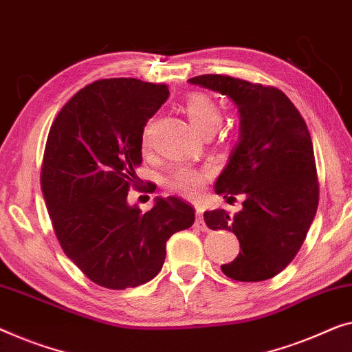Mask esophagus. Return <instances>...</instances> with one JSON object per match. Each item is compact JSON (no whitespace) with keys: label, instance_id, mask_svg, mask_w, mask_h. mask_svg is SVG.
<instances>
[{"label":"esophagus","instance_id":"34e87169","mask_svg":"<svg viewBox=\"0 0 352 352\" xmlns=\"http://www.w3.org/2000/svg\"><path fill=\"white\" fill-rule=\"evenodd\" d=\"M193 226H195V228H198V230H201V232H208V230H210V228H208V226L205 223V219H203V216H201L200 211H198V210H197L195 223H193Z\"/></svg>","mask_w":352,"mask_h":352}]
</instances>
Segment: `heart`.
I'll return each mask as SVG.
<instances>
[{
  "label": "heart",
  "instance_id": "1",
  "mask_svg": "<svg viewBox=\"0 0 352 352\" xmlns=\"http://www.w3.org/2000/svg\"><path fill=\"white\" fill-rule=\"evenodd\" d=\"M184 111L193 129L200 133L216 131L222 124V111L214 103L211 96L205 94H190L186 98ZM147 136L144 135V144ZM208 179L206 170H197L192 166H179L166 179V187L171 192L184 197H197L203 190Z\"/></svg>",
  "mask_w": 352,
  "mask_h": 352
}]
</instances>
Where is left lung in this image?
<instances>
[{
  "label": "left lung",
  "instance_id": "8db88e82",
  "mask_svg": "<svg viewBox=\"0 0 352 352\" xmlns=\"http://www.w3.org/2000/svg\"><path fill=\"white\" fill-rule=\"evenodd\" d=\"M188 84L217 91L238 108L239 138L214 190L243 193V210L205 211L212 230L233 232L241 251L221 270L235 281H265L297 256L316 216L319 184L311 136L281 90L230 76L203 74Z\"/></svg>",
  "mask_w": 352,
  "mask_h": 352
}]
</instances>
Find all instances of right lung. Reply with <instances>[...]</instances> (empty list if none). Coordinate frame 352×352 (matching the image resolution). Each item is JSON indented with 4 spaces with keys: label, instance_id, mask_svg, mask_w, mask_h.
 Here are the masks:
<instances>
[{
    "label": "right lung",
    "instance_id": "add662e5",
    "mask_svg": "<svg viewBox=\"0 0 352 352\" xmlns=\"http://www.w3.org/2000/svg\"><path fill=\"white\" fill-rule=\"evenodd\" d=\"M165 84L101 79L79 90L50 126L41 188L66 256L108 289L141 286L164 267L166 241L195 222L177 197L129 205L142 160V131L165 103Z\"/></svg>",
    "mask_w": 352,
    "mask_h": 352
}]
</instances>
